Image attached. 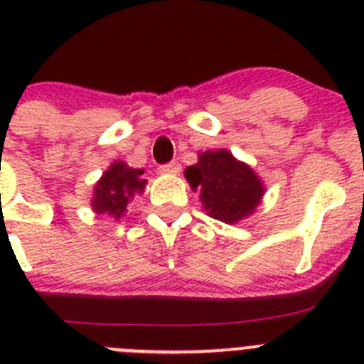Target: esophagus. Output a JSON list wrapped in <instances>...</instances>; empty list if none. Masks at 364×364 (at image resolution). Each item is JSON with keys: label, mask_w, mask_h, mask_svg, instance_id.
Instances as JSON below:
<instances>
[{"label": "esophagus", "mask_w": 364, "mask_h": 364, "mask_svg": "<svg viewBox=\"0 0 364 364\" xmlns=\"http://www.w3.org/2000/svg\"><path fill=\"white\" fill-rule=\"evenodd\" d=\"M180 169H182V167H180V164L176 162V160L175 162H169V164H166V166L160 167V171L167 173V175H178Z\"/></svg>", "instance_id": "1"}]
</instances>
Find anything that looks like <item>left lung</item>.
<instances>
[{"instance_id":"8db88e82","label":"left lung","mask_w":364,"mask_h":364,"mask_svg":"<svg viewBox=\"0 0 364 364\" xmlns=\"http://www.w3.org/2000/svg\"><path fill=\"white\" fill-rule=\"evenodd\" d=\"M184 176L193 191H200L205 213L226 224L255 213L266 193L260 176L228 149L200 153L197 164L186 167Z\"/></svg>"}]
</instances>
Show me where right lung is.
Returning a JSON list of instances; mask_svg holds the SVG:
<instances>
[{"mask_svg":"<svg viewBox=\"0 0 364 364\" xmlns=\"http://www.w3.org/2000/svg\"><path fill=\"white\" fill-rule=\"evenodd\" d=\"M144 169H134L124 160H114L100 176L92 191L91 208L96 215L122 218L134 195H142L147 180L142 178Z\"/></svg>","mask_w":364,"mask_h":364,"instance_id":"1","label":"right lung"}]
</instances>
